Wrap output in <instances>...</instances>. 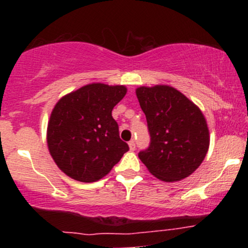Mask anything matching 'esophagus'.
<instances>
[{"label": "esophagus", "mask_w": 248, "mask_h": 248, "mask_svg": "<svg viewBox=\"0 0 248 248\" xmlns=\"http://www.w3.org/2000/svg\"><path fill=\"white\" fill-rule=\"evenodd\" d=\"M128 146H129V149L130 150H132V152H133V150H135V148H136V146H135V141H129V142H128Z\"/></svg>", "instance_id": "1"}]
</instances>
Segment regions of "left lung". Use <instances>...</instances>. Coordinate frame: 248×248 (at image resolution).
Listing matches in <instances>:
<instances>
[{
  "instance_id": "obj_1",
  "label": "left lung",
  "mask_w": 248,
  "mask_h": 248,
  "mask_svg": "<svg viewBox=\"0 0 248 248\" xmlns=\"http://www.w3.org/2000/svg\"><path fill=\"white\" fill-rule=\"evenodd\" d=\"M146 114L150 146L139 153L152 175L164 182L190 176L205 158L210 133L197 105L168 85L136 88Z\"/></svg>"
}]
</instances>
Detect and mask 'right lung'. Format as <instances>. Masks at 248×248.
I'll list each match as a JSON object with an SVG mask.
<instances>
[{"label":"right lung","instance_id":"right-lung-1","mask_svg":"<svg viewBox=\"0 0 248 248\" xmlns=\"http://www.w3.org/2000/svg\"><path fill=\"white\" fill-rule=\"evenodd\" d=\"M127 93L124 85H85L58 100L51 112L46 142L65 175L91 183L107 175L129 147L119 136L112 110Z\"/></svg>","mask_w":248,"mask_h":248}]
</instances>
